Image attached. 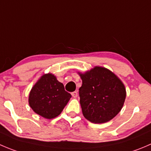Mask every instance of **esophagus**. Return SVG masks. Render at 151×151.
<instances>
[{
  "instance_id": "esophagus-1",
  "label": "esophagus",
  "mask_w": 151,
  "mask_h": 151,
  "mask_svg": "<svg viewBox=\"0 0 151 151\" xmlns=\"http://www.w3.org/2000/svg\"><path fill=\"white\" fill-rule=\"evenodd\" d=\"M71 95H72V96L74 98H77V96H78V93H77V91H74L71 93Z\"/></svg>"
}]
</instances>
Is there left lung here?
<instances>
[{
    "label": "left lung",
    "mask_w": 151,
    "mask_h": 151,
    "mask_svg": "<svg viewBox=\"0 0 151 151\" xmlns=\"http://www.w3.org/2000/svg\"><path fill=\"white\" fill-rule=\"evenodd\" d=\"M78 74L83 81L79 95L84 117L98 124L115 117L126 97L125 86L120 79L108 68L100 66Z\"/></svg>",
    "instance_id": "obj_1"
}]
</instances>
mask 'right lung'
Instances as JSON below:
<instances>
[{
	"mask_svg": "<svg viewBox=\"0 0 151 151\" xmlns=\"http://www.w3.org/2000/svg\"><path fill=\"white\" fill-rule=\"evenodd\" d=\"M71 95L54 74H43L32 87L29 96L32 109L46 119H53L61 114Z\"/></svg>",
	"mask_w": 151,
	"mask_h": 151,
	"instance_id": "right-lung-1",
	"label": "right lung"
}]
</instances>
